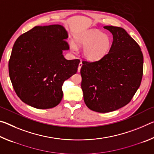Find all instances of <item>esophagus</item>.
I'll use <instances>...</instances> for the list:
<instances>
[{
  "label": "esophagus",
  "mask_w": 154,
  "mask_h": 154,
  "mask_svg": "<svg viewBox=\"0 0 154 154\" xmlns=\"http://www.w3.org/2000/svg\"><path fill=\"white\" fill-rule=\"evenodd\" d=\"M82 64H83L82 62H80V63L79 64V67H78V70H77L78 72H80V70H81V68L82 66Z\"/></svg>",
  "instance_id": "34e87169"
}]
</instances>
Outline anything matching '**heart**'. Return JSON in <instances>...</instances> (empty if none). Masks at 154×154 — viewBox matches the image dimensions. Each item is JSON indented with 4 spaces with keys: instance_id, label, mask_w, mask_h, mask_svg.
<instances>
[{
    "instance_id": "heart-1",
    "label": "heart",
    "mask_w": 154,
    "mask_h": 154,
    "mask_svg": "<svg viewBox=\"0 0 154 154\" xmlns=\"http://www.w3.org/2000/svg\"><path fill=\"white\" fill-rule=\"evenodd\" d=\"M112 45L111 36L103 32L90 29L81 31L74 35V42L70 43V48L77 51L78 48H83V54L89 60L95 61L103 58L110 50Z\"/></svg>"
}]
</instances>
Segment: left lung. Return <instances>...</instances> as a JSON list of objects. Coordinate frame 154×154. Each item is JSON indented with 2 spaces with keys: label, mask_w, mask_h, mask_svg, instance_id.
Returning <instances> with one entry per match:
<instances>
[{
  "label": "left lung",
  "mask_w": 154,
  "mask_h": 154,
  "mask_svg": "<svg viewBox=\"0 0 154 154\" xmlns=\"http://www.w3.org/2000/svg\"><path fill=\"white\" fill-rule=\"evenodd\" d=\"M113 43L106 56L97 61H83L81 87L88 108L108 113L123 107L139 88L143 56L139 45L124 28L106 26Z\"/></svg>",
  "instance_id": "obj_1"
}]
</instances>
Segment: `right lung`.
<instances>
[{
    "mask_svg": "<svg viewBox=\"0 0 154 154\" xmlns=\"http://www.w3.org/2000/svg\"><path fill=\"white\" fill-rule=\"evenodd\" d=\"M68 33L61 25L34 27L20 35L13 47L9 73L13 87L24 103L40 109L60 103L64 81L77 71L80 60H66Z\"/></svg>",
    "mask_w": 154,
    "mask_h": 154,
    "instance_id": "add662e5",
    "label": "right lung"
}]
</instances>
